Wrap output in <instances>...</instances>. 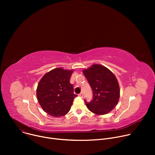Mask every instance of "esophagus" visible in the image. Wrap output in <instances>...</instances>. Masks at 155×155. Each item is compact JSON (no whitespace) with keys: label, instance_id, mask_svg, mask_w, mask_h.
<instances>
[{"label":"esophagus","instance_id":"esophagus-1","mask_svg":"<svg viewBox=\"0 0 155 155\" xmlns=\"http://www.w3.org/2000/svg\"><path fill=\"white\" fill-rule=\"evenodd\" d=\"M78 96H80V97H83V94L82 93H80V94H78Z\"/></svg>","mask_w":155,"mask_h":155}]
</instances>
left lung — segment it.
Returning a JSON list of instances; mask_svg holds the SVG:
<instances>
[{
    "instance_id": "8db88e82",
    "label": "left lung",
    "mask_w": 155,
    "mask_h": 155,
    "mask_svg": "<svg viewBox=\"0 0 155 155\" xmlns=\"http://www.w3.org/2000/svg\"><path fill=\"white\" fill-rule=\"evenodd\" d=\"M83 73L89 82L93 93V100L84 102L91 112L101 115L108 114L117 105L120 90L115 75L101 64H93Z\"/></svg>"
}]
</instances>
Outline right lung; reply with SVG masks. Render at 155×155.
<instances>
[{
    "mask_svg": "<svg viewBox=\"0 0 155 155\" xmlns=\"http://www.w3.org/2000/svg\"><path fill=\"white\" fill-rule=\"evenodd\" d=\"M73 70L54 69L43 76L37 88V100L42 109L54 117L67 114L74 99L73 85L69 82Z\"/></svg>",
    "mask_w": 155,
    "mask_h": 155,
    "instance_id": "right-lung-1",
    "label": "right lung"
}]
</instances>
